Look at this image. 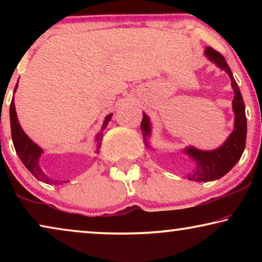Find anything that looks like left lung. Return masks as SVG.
Listing matches in <instances>:
<instances>
[{"label": "left lung", "mask_w": 262, "mask_h": 262, "mask_svg": "<svg viewBox=\"0 0 262 262\" xmlns=\"http://www.w3.org/2000/svg\"><path fill=\"white\" fill-rule=\"evenodd\" d=\"M205 56L211 62L220 67L222 70L229 75L231 80V85L234 89V100H232V110L235 113V124L234 131L229 136L227 141L223 145H221L218 149L210 150H199L193 146H188L184 150L185 154L191 157L194 161L195 167L192 170L191 174L187 175L188 180L196 182H207L220 179L228 173L232 167L237 163V161L241 159L243 150L246 146V137H247V118L245 111V102H243L241 92L237 83H236L232 73L229 68L227 60L220 52L213 50L210 46L205 49ZM142 135L144 137L145 145L150 148L148 144V137L151 134V125L150 120L145 113H143V119L141 123Z\"/></svg>", "instance_id": "8db88e82"}]
</instances>
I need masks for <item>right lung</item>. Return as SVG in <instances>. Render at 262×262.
<instances>
[{
	"label": "right lung",
	"mask_w": 262,
	"mask_h": 262,
	"mask_svg": "<svg viewBox=\"0 0 262 262\" xmlns=\"http://www.w3.org/2000/svg\"><path fill=\"white\" fill-rule=\"evenodd\" d=\"M16 88H17V84L15 85L14 92L16 91ZM112 116L113 114H108V116L105 118L101 131L98 132V135H96L95 137L96 154H99V149L101 148L103 130H105L107 125H108ZM9 117H10V130H12V139L14 143V148H15V151L17 155H19L21 162L25 164V167H26L39 181L45 182V184H55V185L58 184V181L57 180H52V179H50L48 175L41 170L40 166H39V157H40V155L42 154V149L39 148V146L35 144V143L32 141L26 134H25L23 128H21L19 120H17L15 105H14V99L12 100V102H10ZM63 182H67V181H63Z\"/></svg>",
	"instance_id": "right-lung-1"
}]
</instances>
